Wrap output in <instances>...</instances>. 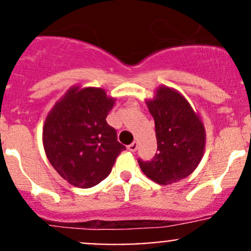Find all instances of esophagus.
Here are the masks:
<instances>
[{
    "instance_id": "esophagus-1",
    "label": "esophagus",
    "mask_w": 251,
    "mask_h": 251,
    "mask_svg": "<svg viewBox=\"0 0 251 251\" xmlns=\"http://www.w3.org/2000/svg\"><path fill=\"white\" fill-rule=\"evenodd\" d=\"M137 148H138L137 142H132V143L128 144V146H127V149L130 151H137Z\"/></svg>"
}]
</instances>
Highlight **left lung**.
Segmentation results:
<instances>
[{"mask_svg":"<svg viewBox=\"0 0 251 251\" xmlns=\"http://www.w3.org/2000/svg\"><path fill=\"white\" fill-rule=\"evenodd\" d=\"M146 103L155 123L159 151L151 161L138 160L141 170L163 186L186 178L204 155L206 138L201 116L178 91L164 85Z\"/></svg>","mask_w":251,"mask_h":251,"instance_id":"8db88e82","label":"left lung"}]
</instances>
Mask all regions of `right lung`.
Returning a JSON list of instances; mask_svg holds the SVG:
<instances>
[{
  "instance_id": "add662e5",
  "label": "right lung",
  "mask_w": 251,
  "mask_h": 251,
  "mask_svg": "<svg viewBox=\"0 0 251 251\" xmlns=\"http://www.w3.org/2000/svg\"><path fill=\"white\" fill-rule=\"evenodd\" d=\"M115 98L103 88L74 86L47 114L42 141L50 165L78 188H91L108 177L125 146L108 125Z\"/></svg>"
}]
</instances>
